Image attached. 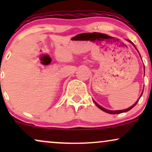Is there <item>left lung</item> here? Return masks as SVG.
<instances>
[{
  "mask_svg": "<svg viewBox=\"0 0 152 152\" xmlns=\"http://www.w3.org/2000/svg\"><path fill=\"white\" fill-rule=\"evenodd\" d=\"M127 41H129V42L132 43V44H133V46H134V47H135V46H134V43H132V41H129V40H127ZM135 48H136V47H135ZM142 94H143V92H142V94H141V96H142ZM141 96H140V97H139V99H140V98H141ZM139 99H138V100L137 101V102H136V103H135V104H134V105H133V106H131V107H129V109H125V110H118V111H111V110H107V109H104V108H103V107H102V106H99V104H97V103H96V102H94V103H95V104H96V106H97V107H98V108H99V109H100L101 110H102V111H104V112H106V113H109V114H121V113H124V112H126V111H129V110H131V109H132V108H133V107H134V106H135L136 105H137V103H138V102H139Z\"/></svg>",
  "mask_w": 152,
  "mask_h": 152,
  "instance_id": "obj_1",
  "label": "left lung"
}]
</instances>
